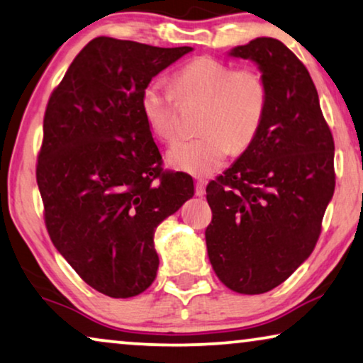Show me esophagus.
Listing matches in <instances>:
<instances>
[{
  "mask_svg": "<svg viewBox=\"0 0 363 363\" xmlns=\"http://www.w3.org/2000/svg\"><path fill=\"white\" fill-rule=\"evenodd\" d=\"M196 196L199 197L206 196V181L203 179H197L196 182Z\"/></svg>",
  "mask_w": 363,
  "mask_h": 363,
  "instance_id": "obj_1",
  "label": "esophagus"
}]
</instances>
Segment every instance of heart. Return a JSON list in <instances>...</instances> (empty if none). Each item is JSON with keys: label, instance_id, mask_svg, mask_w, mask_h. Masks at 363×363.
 Segmentation results:
<instances>
[{"label": "heart", "instance_id": "b5f03b06", "mask_svg": "<svg viewBox=\"0 0 363 363\" xmlns=\"http://www.w3.org/2000/svg\"><path fill=\"white\" fill-rule=\"evenodd\" d=\"M171 89L160 82L145 85L140 108L147 128L166 143L179 138L177 96L181 101H203L199 120L202 135L172 146L167 162L191 176H211L230 155L252 146L267 118L269 90L253 67L235 69L211 55L194 57L176 70Z\"/></svg>", "mask_w": 363, "mask_h": 363}]
</instances>
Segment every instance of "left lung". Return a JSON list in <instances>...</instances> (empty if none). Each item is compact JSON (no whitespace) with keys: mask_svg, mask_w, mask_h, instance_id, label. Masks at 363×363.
Returning a JSON list of instances; mask_svg holds the SVG:
<instances>
[{"mask_svg":"<svg viewBox=\"0 0 363 363\" xmlns=\"http://www.w3.org/2000/svg\"><path fill=\"white\" fill-rule=\"evenodd\" d=\"M230 55L258 64L269 104L257 140L206 189L207 253L227 288L262 294L318 243L335 187L334 138L308 69L281 40L257 38Z\"/></svg>","mask_w":363,"mask_h":363,"instance_id":"left-lung-1","label":"left lung"}]
</instances>
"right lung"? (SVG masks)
Here are the masks:
<instances>
[{
  "instance_id": "1",
  "label": "right lung",
  "mask_w": 363,
  "mask_h": 363,
  "mask_svg": "<svg viewBox=\"0 0 363 363\" xmlns=\"http://www.w3.org/2000/svg\"><path fill=\"white\" fill-rule=\"evenodd\" d=\"M192 48L100 35L77 54L45 106L35 179L59 253L110 298L155 281V230L194 196L192 177L162 169L140 108L155 77Z\"/></svg>"
}]
</instances>
